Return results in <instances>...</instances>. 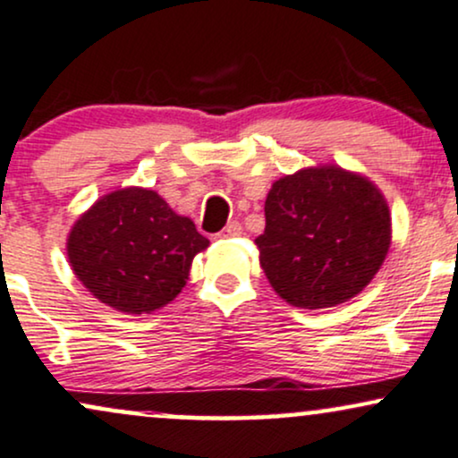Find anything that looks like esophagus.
<instances>
[{
  "label": "esophagus",
  "instance_id": "34e87169",
  "mask_svg": "<svg viewBox=\"0 0 458 458\" xmlns=\"http://www.w3.org/2000/svg\"><path fill=\"white\" fill-rule=\"evenodd\" d=\"M241 233H243V228H241L239 222H228V225L217 236L219 239H230V236H239Z\"/></svg>",
  "mask_w": 458,
  "mask_h": 458
}]
</instances>
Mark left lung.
<instances>
[{
    "label": "left lung",
    "instance_id": "8db88e82",
    "mask_svg": "<svg viewBox=\"0 0 458 458\" xmlns=\"http://www.w3.org/2000/svg\"><path fill=\"white\" fill-rule=\"evenodd\" d=\"M256 239L268 282L290 305L322 310L371 282L390 245L377 187L345 170L307 168L275 181Z\"/></svg>",
    "mask_w": 458,
    "mask_h": 458
}]
</instances>
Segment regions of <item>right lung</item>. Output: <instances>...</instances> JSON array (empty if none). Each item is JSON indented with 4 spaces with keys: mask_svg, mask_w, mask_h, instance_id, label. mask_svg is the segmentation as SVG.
<instances>
[{
    "mask_svg": "<svg viewBox=\"0 0 458 458\" xmlns=\"http://www.w3.org/2000/svg\"><path fill=\"white\" fill-rule=\"evenodd\" d=\"M208 239L156 191L128 187L98 200L72 228V271L96 299L125 313H148L183 290Z\"/></svg>",
    "mask_w": 458,
    "mask_h": 458,
    "instance_id": "obj_1",
    "label": "right lung"
}]
</instances>
